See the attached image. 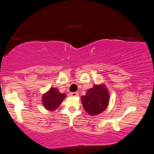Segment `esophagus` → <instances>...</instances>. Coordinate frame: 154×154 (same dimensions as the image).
Instances as JSON below:
<instances>
[{
	"mask_svg": "<svg viewBox=\"0 0 154 154\" xmlns=\"http://www.w3.org/2000/svg\"><path fill=\"white\" fill-rule=\"evenodd\" d=\"M78 95H79V92H71L70 93V96H71V97H76Z\"/></svg>",
	"mask_w": 154,
	"mask_h": 154,
	"instance_id": "1",
	"label": "esophagus"
}]
</instances>
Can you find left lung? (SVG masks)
<instances>
[{"mask_svg":"<svg viewBox=\"0 0 154 154\" xmlns=\"http://www.w3.org/2000/svg\"><path fill=\"white\" fill-rule=\"evenodd\" d=\"M81 102L86 112L90 116L102 113L108 107L109 92L104 84L94 85L88 90L85 95L82 96Z\"/></svg>","mask_w":154,"mask_h":154,"instance_id":"obj_1","label":"left lung"}]
</instances>
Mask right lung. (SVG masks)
Returning <instances> with one entry per match:
<instances>
[{
	"label": "right lung",
	"mask_w": 154,
	"mask_h": 154,
	"mask_svg": "<svg viewBox=\"0 0 154 154\" xmlns=\"http://www.w3.org/2000/svg\"><path fill=\"white\" fill-rule=\"evenodd\" d=\"M66 98V94L60 93L55 88H51L42 96V103L48 111H54Z\"/></svg>",
	"instance_id": "1"
}]
</instances>
